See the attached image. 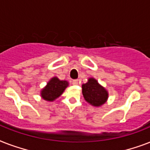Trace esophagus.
I'll return each instance as SVG.
<instances>
[{"mask_svg":"<svg viewBox=\"0 0 150 150\" xmlns=\"http://www.w3.org/2000/svg\"><path fill=\"white\" fill-rule=\"evenodd\" d=\"M79 84V80L78 79H74L72 81V85H74V86H77V85Z\"/></svg>","mask_w":150,"mask_h":150,"instance_id":"34e87169","label":"esophagus"}]
</instances>
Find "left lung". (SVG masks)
Here are the masks:
<instances>
[{
	"mask_svg": "<svg viewBox=\"0 0 150 150\" xmlns=\"http://www.w3.org/2000/svg\"><path fill=\"white\" fill-rule=\"evenodd\" d=\"M82 94L85 100L95 107L103 104L108 97L106 89L94 79H89L87 83L82 85Z\"/></svg>",
	"mask_w": 150,
	"mask_h": 150,
	"instance_id": "8db88e82",
	"label": "left lung"
}]
</instances>
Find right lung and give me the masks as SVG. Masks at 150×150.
Returning a JSON list of instances; mask_svg holds the SVG:
<instances>
[{
	"label": "right lung",
	"mask_w": 150,
	"mask_h": 150,
	"mask_svg": "<svg viewBox=\"0 0 150 150\" xmlns=\"http://www.w3.org/2000/svg\"><path fill=\"white\" fill-rule=\"evenodd\" d=\"M68 86V82L66 81H61L57 78L51 79L48 82L47 86L41 92V96L44 100L53 101L63 93L64 90Z\"/></svg>",
	"instance_id": "right-lung-1"
}]
</instances>
